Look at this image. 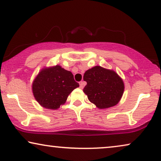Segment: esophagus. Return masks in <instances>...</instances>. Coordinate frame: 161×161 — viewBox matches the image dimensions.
Segmentation results:
<instances>
[{"label": "esophagus", "mask_w": 161, "mask_h": 161, "mask_svg": "<svg viewBox=\"0 0 161 161\" xmlns=\"http://www.w3.org/2000/svg\"><path fill=\"white\" fill-rule=\"evenodd\" d=\"M85 84H86V83L84 82V81H80V89H83V88L84 87Z\"/></svg>", "instance_id": "1"}]
</instances>
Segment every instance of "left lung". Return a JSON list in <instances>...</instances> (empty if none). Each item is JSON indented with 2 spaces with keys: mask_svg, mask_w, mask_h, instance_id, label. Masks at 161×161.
Instances as JSON below:
<instances>
[{
  "mask_svg": "<svg viewBox=\"0 0 161 161\" xmlns=\"http://www.w3.org/2000/svg\"><path fill=\"white\" fill-rule=\"evenodd\" d=\"M83 80L87 83L83 92L98 108L113 107L122 98L124 83L113 70L96 66L85 72Z\"/></svg>",
  "mask_w": 161,
  "mask_h": 161,
  "instance_id": "obj_1",
  "label": "left lung"
}]
</instances>
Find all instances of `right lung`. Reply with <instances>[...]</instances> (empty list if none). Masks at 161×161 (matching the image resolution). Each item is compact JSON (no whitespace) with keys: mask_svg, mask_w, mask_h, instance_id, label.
Instances as JSON below:
<instances>
[{"mask_svg":"<svg viewBox=\"0 0 161 161\" xmlns=\"http://www.w3.org/2000/svg\"><path fill=\"white\" fill-rule=\"evenodd\" d=\"M79 87L71 72L59 65L42 69L32 84L33 94L42 106L57 109L64 104L69 94Z\"/></svg>","mask_w":161,"mask_h":161,"instance_id":"right-lung-1","label":"right lung"}]
</instances>
